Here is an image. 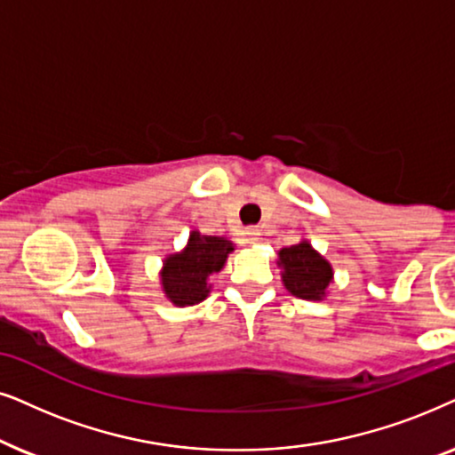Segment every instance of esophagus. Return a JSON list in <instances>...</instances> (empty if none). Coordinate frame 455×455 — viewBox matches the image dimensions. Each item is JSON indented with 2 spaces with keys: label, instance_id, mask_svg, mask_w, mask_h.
I'll use <instances>...</instances> for the list:
<instances>
[{
  "label": "esophagus",
  "instance_id": "esophagus-1",
  "mask_svg": "<svg viewBox=\"0 0 455 455\" xmlns=\"http://www.w3.org/2000/svg\"><path fill=\"white\" fill-rule=\"evenodd\" d=\"M245 239H247V243H256V241L259 239V228H256V227H250L245 231Z\"/></svg>",
  "mask_w": 455,
  "mask_h": 455
}]
</instances>
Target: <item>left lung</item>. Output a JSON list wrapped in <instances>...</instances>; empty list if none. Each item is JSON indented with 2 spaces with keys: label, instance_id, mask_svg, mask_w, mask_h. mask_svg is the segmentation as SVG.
I'll list each match as a JSON object with an SVG mask.
<instances>
[{
  "label": "left lung",
  "instance_id": "obj_1",
  "mask_svg": "<svg viewBox=\"0 0 455 455\" xmlns=\"http://www.w3.org/2000/svg\"><path fill=\"white\" fill-rule=\"evenodd\" d=\"M278 268L284 289L306 301H323L332 283V266L323 253L314 250L307 239L278 250Z\"/></svg>",
  "mask_w": 455,
  "mask_h": 455
}]
</instances>
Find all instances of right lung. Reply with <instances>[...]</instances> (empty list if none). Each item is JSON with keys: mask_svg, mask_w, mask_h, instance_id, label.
<instances>
[{"mask_svg": "<svg viewBox=\"0 0 455 455\" xmlns=\"http://www.w3.org/2000/svg\"><path fill=\"white\" fill-rule=\"evenodd\" d=\"M235 243L227 237L202 235L193 228L187 245L180 251L168 253L162 262L160 284L164 298L177 307L196 306L210 295V276L227 264Z\"/></svg>", "mask_w": 455, "mask_h": 455, "instance_id": "right-lung-1", "label": "right lung"}]
</instances>
